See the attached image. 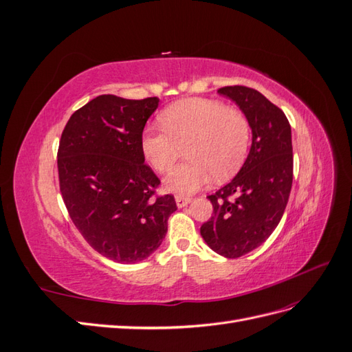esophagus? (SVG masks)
<instances>
[{
  "label": "esophagus",
  "mask_w": 352,
  "mask_h": 352,
  "mask_svg": "<svg viewBox=\"0 0 352 352\" xmlns=\"http://www.w3.org/2000/svg\"><path fill=\"white\" fill-rule=\"evenodd\" d=\"M190 202V198L189 197H185V195H176V204L179 208H182L185 206H188Z\"/></svg>",
  "instance_id": "34e87169"
}]
</instances>
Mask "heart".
I'll return each mask as SVG.
<instances>
[{"mask_svg": "<svg viewBox=\"0 0 352 352\" xmlns=\"http://www.w3.org/2000/svg\"><path fill=\"white\" fill-rule=\"evenodd\" d=\"M163 129L148 127L141 136L144 157L158 173L173 168L186 148L189 162L170 173V192L190 195L216 177L219 182L238 173L251 141V126L241 110L217 100L186 98L160 114Z\"/></svg>", "mask_w": 352, "mask_h": 352, "instance_id": "heart-1", "label": "heart"}]
</instances>
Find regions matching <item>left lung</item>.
<instances>
[{
  "label": "left lung",
  "mask_w": 352,
  "mask_h": 352,
  "mask_svg": "<svg viewBox=\"0 0 352 352\" xmlns=\"http://www.w3.org/2000/svg\"><path fill=\"white\" fill-rule=\"evenodd\" d=\"M217 92L247 116L252 144L238 175L208 195L212 216L199 232L212 251L238 258L258 248L285 212L294 177L291 124L279 107L252 88L235 85Z\"/></svg>",
  "instance_id": "1"
}]
</instances>
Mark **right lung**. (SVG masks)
Here are the masks:
<instances>
[{"label":"right lung","instance_id":"add662e5","mask_svg":"<svg viewBox=\"0 0 352 352\" xmlns=\"http://www.w3.org/2000/svg\"><path fill=\"white\" fill-rule=\"evenodd\" d=\"M158 102L100 95L74 111L61 133L57 167L69 216L85 241L116 263L150 257L177 208L173 195L155 197L160 179L141 148Z\"/></svg>","mask_w":352,"mask_h":352}]
</instances>
